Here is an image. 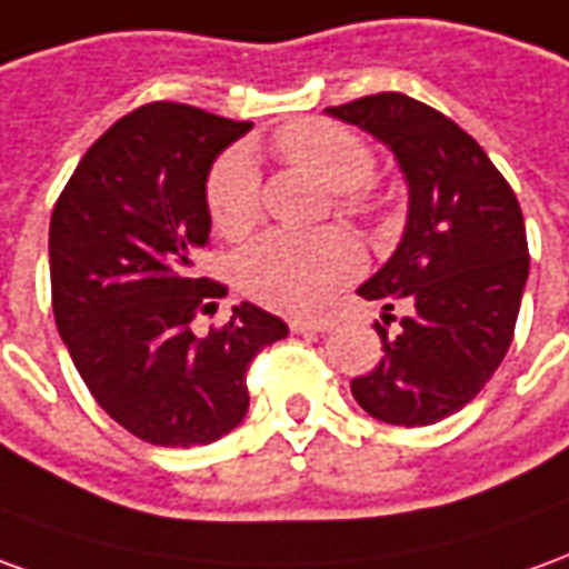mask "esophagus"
<instances>
[{"mask_svg":"<svg viewBox=\"0 0 569 569\" xmlns=\"http://www.w3.org/2000/svg\"><path fill=\"white\" fill-rule=\"evenodd\" d=\"M337 325L333 318H293L291 330L293 333H325Z\"/></svg>","mask_w":569,"mask_h":569,"instance_id":"esophagus-1","label":"esophagus"}]
</instances>
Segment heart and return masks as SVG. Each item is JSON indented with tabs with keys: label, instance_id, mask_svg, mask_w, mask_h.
Segmentation results:
<instances>
[{
	"label": "heart",
	"instance_id": "1",
	"mask_svg": "<svg viewBox=\"0 0 569 569\" xmlns=\"http://www.w3.org/2000/svg\"><path fill=\"white\" fill-rule=\"evenodd\" d=\"M276 149L297 168L316 174L342 204L368 211V183L377 168L373 149L352 128L303 119L276 134ZM213 227L239 239L260 220V177L248 149H232L208 177ZM361 272V251L346 232H284L276 229L241 253V291L278 312H316L349 278Z\"/></svg>",
	"mask_w": 569,
	"mask_h": 569
}]
</instances>
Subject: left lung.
<instances>
[{"label": "left lung", "mask_w": 569, "mask_h": 569, "mask_svg": "<svg viewBox=\"0 0 569 569\" xmlns=\"http://www.w3.org/2000/svg\"><path fill=\"white\" fill-rule=\"evenodd\" d=\"M395 156L407 223L358 288L382 306V352L352 395L373 420L432 426L469 405L506 358L530 272L521 204L487 152L420 100L386 91L330 107ZM392 308L406 316L389 329Z\"/></svg>", "instance_id": "obj_1"}]
</instances>
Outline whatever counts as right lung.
<instances>
[{
  "instance_id": "right-lung-1",
  "label": "right lung",
  "mask_w": 569,
  "mask_h": 569,
  "mask_svg": "<svg viewBox=\"0 0 569 569\" xmlns=\"http://www.w3.org/2000/svg\"><path fill=\"white\" fill-rule=\"evenodd\" d=\"M251 131L183 103H149L100 137L60 192L51 303L88 392L159 447L211 445L248 413L251 358L288 325L253 303L196 337L192 318L227 288L192 272L211 236L208 174Z\"/></svg>"
}]
</instances>
